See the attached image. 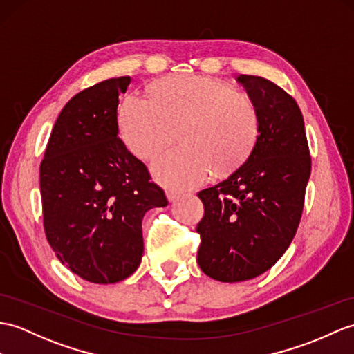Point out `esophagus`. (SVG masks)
<instances>
[{
  "label": "esophagus",
  "instance_id": "1",
  "mask_svg": "<svg viewBox=\"0 0 354 354\" xmlns=\"http://www.w3.org/2000/svg\"><path fill=\"white\" fill-rule=\"evenodd\" d=\"M166 196H167V201L169 202H175L176 199H179V193L178 192H175V190H170V188H167L166 190Z\"/></svg>",
  "mask_w": 354,
  "mask_h": 354
}]
</instances>
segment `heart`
Instances as JSON below:
<instances>
[{"mask_svg": "<svg viewBox=\"0 0 354 354\" xmlns=\"http://www.w3.org/2000/svg\"><path fill=\"white\" fill-rule=\"evenodd\" d=\"M151 100L128 96L119 109V128L128 149L152 160L175 140L180 146L152 164L160 184L190 188L231 174L248 160L259 136V111L252 97L203 75H169L153 83Z\"/></svg>", "mask_w": 354, "mask_h": 354, "instance_id": "heart-1", "label": "heart"}]
</instances>
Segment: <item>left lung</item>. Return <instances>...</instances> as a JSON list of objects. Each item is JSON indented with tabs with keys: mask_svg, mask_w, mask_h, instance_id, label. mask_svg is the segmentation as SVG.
<instances>
[{
	"mask_svg": "<svg viewBox=\"0 0 354 354\" xmlns=\"http://www.w3.org/2000/svg\"><path fill=\"white\" fill-rule=\"evenodd\" d=\"M259 111L250 155L221 183L197 193L205 214L197 264L220 282H243L273 267L297 231L310 176L297 102L271 81L236 77Z\"/></svg>",
	"mask_w": 354,
	"mask_h": 354,
	"instance_id": "8db88e82",
	"label": "left lung"
}]
</instances>
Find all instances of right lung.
Segmentation results:
<instances>
[{"label":"right lung","instance_id":"1","mask_svg":"<svg viewBox=\"0 0 354 354\" xmlns=\"http://www.w3.org/2000/svg\"><path fill=\"white\" fill-rule=\"evenodd\" d=\"M131 77L110 78L63 106L40 164L44 227L55 257L92 283L131 276L143 257L142 220L166 207L145 164L118 137L119 95Z\"/></svg>","mask_w":354,"mask_h":354}]
</instances>
